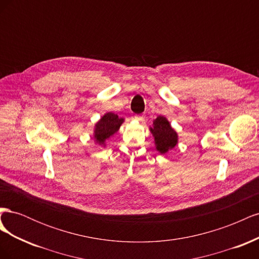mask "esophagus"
Segmentation results:
<instances>
[{
	"mask_svg": "<svg viewBox=\"0 0 259 259\" xmlns=\"http://www.w3.org/2000/svg\"><path fill=\"white\" fill-rule=\"evenodd\" d=\"M135 120L139 121V122H143L145 120V115H142V114H137L135 115Z\"/></svg>",
	"mask_w": 259,
	"mask_h": 259,
	"instance_id": "34e87169",
	"label": "esophagus"
}]
</instances>
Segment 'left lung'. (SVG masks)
I'll list each match as a JSON object with an SVG mask.
<instances>
[{
	"label": "left lung",
	"mask_w": 259,
	"mask_h": 259,
	"mask_svg": "<svg viewBox=\"0 0 259 259\" xmlns=\"http://www.w3.org/2000/svg\"><path fill=\"white\" fill-rule=\"evenodd\" d=\"M150 131L154 137L156 150L161 154H165L177 145V133L171 128L166 117L161 115L156 117Z\"/></svg>",
	"instance_id": "8db88e82"
}]
</instances>
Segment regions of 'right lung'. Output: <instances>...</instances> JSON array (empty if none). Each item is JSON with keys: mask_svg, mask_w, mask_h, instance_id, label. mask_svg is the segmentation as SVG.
Instances as JSON below:
<instances>
[{"mask_svg": "<svg viewBox=\"0 0 259 259\" xmlns=\"http://www.w3.org/2000/svg\"><path fill=\"white\" fill-rule=\"evenodd\" d=\"M122 117L117 116L112 112L106 113L101 119L96 123L95 131H94V137L99 145H104L106 139L110 138L114 133L119 131L121 124L123 123Z\"/></svg>", "mask_w": 259, "mask_h": 259, "instance_id": "add662e5", "label": "right lung"}]
</instances>
